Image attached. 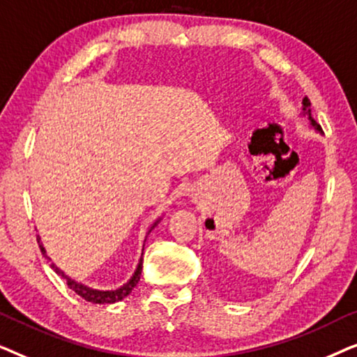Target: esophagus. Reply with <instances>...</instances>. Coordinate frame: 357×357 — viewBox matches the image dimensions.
<instances>
[{"mask_svg": "<svg viewBox=\"0 0 357 357\" xmlns=\"http://www.w3.org/2000/svg\"><path fill=\"white\" fill-rule=\"evenodd\" d=\"M190 197H192V199H193L195 203H198V202H202L203 195H202V192H199V190H193V192H192V195H190Z\"/></svg>", "mask_w": 357, "mask_h": 357, "instance_id": "1", "label": "esophagus"}]
</instances>
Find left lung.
Wrapping results in <instances>:
<instances>
[{"mask_svg":"<svg viewBox=\"0 0 357 357\" xmlns=\"http://www.w3.org/2000/svg\"><path fill=\"white\" fill-rule=\"evenodd\" d=\"M302 116H305V119L310 121L312 128H314L315 131H319V133H321L320 125L317 123V121L314 120V116H312V114H310V100L307 99V97H304V100H302Z\"/></svg>","mask_w":357,"mask_h":357,"instance_id":"left-lung-1","label":"left lung"}]
</instances>
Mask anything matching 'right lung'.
I'll use <instances>...</instances> for the list:
<instances>
[{
  "instance_id": "obj_1",
  "label": "right lung",
  "mask_w": 357,
  "mask_h": 357,
  "mask_svg": "<svg viewBox=\"0 0 357 357\" xmlns=\"http://www.w3.org/2000/svg\"><path fill=\"white\" fill-rule=\"evenodd\" d=\"M159 221H160V218L153 224V226L149 227L148 234H149L151 231H153V229H154L155 226H158ZM148 234H146V237H148ZM144 241H146V238H144ZM37 242H38V247H40V250H42V253H43V257L48 258V260L52 261V258L47 255L45 247H43V243L40 242V236H37ZM143 250H144V245H143ZM50 266H52V270L56 273V275H60V276L63 278V280L66 281L68 287L75 291L76 294L79 296V297H82V299H84V301L92 302V304H115V302H120L121 299H125V297L128 296L131 291H133V287H135L136 284H138L139 276H141V271H143V253H141V258H139V261H138V266H136V270H135V273H133V276H131L130 280L126 281L123 286L116 287V289H96V287H91V286H87V284H82V282L73 280V278H70V276L66 275L65 271L60 270V268H58L53 261H52Z\"/></svg>"
}]
</instances>
